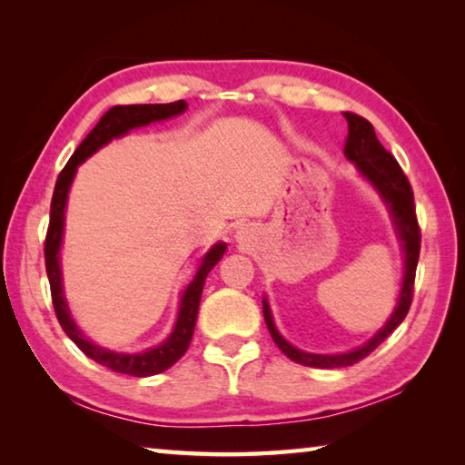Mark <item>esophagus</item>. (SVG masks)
<instances>
[{
    "label": "esophagus",
    "mask_w": 465,
    "mask_h": 465,
    "mask_svg": "<svg viewBox=\"0 0 465 465\" xmlns=\"http://www.w3.org/2000/svg\"><path fill=\"white\" fill-rule=\"evenodd\" d=\"M242 235H243V232H240V238H242Z\"/></svg>",
    "instance_id": "esophagus-1"
}]
</instances>
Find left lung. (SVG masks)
I'll list each match as a JSON object with an SVG mask.
<instances>
[{
	"mask_svg": "<svg viewBox=\"0 0 465 465\" xmlns=\"http://www.w3.org/2000/svg\"><path fill=\"white\" fill-rule=\"evenodd\" d=\"M344 119L349 123V137H346V143H344L346 160L355 163L361 174H363L369 183L375 186V191L381 194V199L390 207L393 225H396L400 242H402L404 246V282H402V291H400L396 310H393L390 320L385 322V326L371 338V341L365 342L363 346H359L355 351L342 352V355H313V352L299 351L293 344H289L285 338L279 334V330L274 328L269 302L264 299L262 302L264 322L266 326H269L272 341L277 342L279 349L285 352L291 361H295L299 365L318 367V369L349 367V365L359 363L361 359L371 355L377 346H380L385 338L393 332V330L402 324V320L406 318V313L411 310V303H412L414 274H416V264H419V254H420V230H419V222H416L414 194L406 174L402 172V168H400L396 157H393L390 152H385V147L380 143V139L375 137L371 123L355 113H344Z\"/></svg>",
	"mask_w": 465,
	"mask_h": 465,
	"instance_id": "obj_1",
	"label": "left lung"
}]
</instances>
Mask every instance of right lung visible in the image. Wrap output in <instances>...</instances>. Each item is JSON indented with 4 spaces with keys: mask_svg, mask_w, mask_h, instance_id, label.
<instances>
[{
    "mask_svg": "<svg viewBox=\"0 0 465 465\" xmlns=\"http://www.w3.org/2000/svg\"><path fill=\"white\" fill-rule=\"evenodd\" d=\"M186 110V102H170V104H129V106H113L104 113V116L98 121L96 127H94L88 137H85L80 147L75 149V153L69 157L65 168L61 170L57 178V184H54L53 201H51V222L49 230H46V240H45V266H46V277L51 282V297H53V308L57 313V320L61 328L65 330V334L72 338V341L80 346L84 355L96 361V363L113 369L116 373L133 375V377H147L166 371L176 361L184 355L188 344H191V338L194 332L196 324V313H199V303H201V293L203 285L211 269L222 261L225 243H215L207 254H204L203 262L196 271L194 279L188 282L184 289L183 297H180V310L174 330L172 334L155 349H149L145 352H114L108 349H102V346L94 344L90 338H85L80 328L75 326V322L69 313L65 295H63V282H61V264H59V250H61V240H63V225H65V204H67V194L69 186L74 183L75 170L85 157H90L94 152H98L102 145H106L108 141L114 137H121L124 133H129L135 127H145L149 123L170 119V116L183 114Z\"/></svg>",
    "mask_w": 465,
    "mask_h": 465,
    "instance_id": "obj_1",
    "label": "right lung"
}]
</instances>
